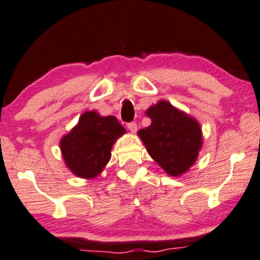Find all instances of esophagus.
<instances>
[{
  "label": "esophagus",
  "instance_id": "obj_1",
  "mask_svg": "<svg viewBox=\"0 0 260 260\" xmlns=\"http://www.w3.org/2000/svg\"><path fill=\"white\" fill-rule=\"evenodd\" d=\"M127 129L130 130V133L135 134V133H136V131H137V124L135 123V122L129 123V124H127Z\"/></svg>",
  "mask_w": 260,
  "mask_h": 260
}]
</instances>
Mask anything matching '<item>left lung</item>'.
Here are the masks:
<instances>
[{
    "mask_svg": "<svg viewBox=\"0 0 260 260\" xmlns=\"http://www.w3.org/2000/svg\"><path fill=\"white\" fill-rule=\"evenodd\" d=\"M146 114L151 124L137 135L151 159L172 177L184 174L196 162L203 144L201 125L166 100L150 106Z\"/></svg>",
    "mask_w": 260,
    "mask_h": 260,
    "instance_id": "left-lung-1",
    "label": "left lung"
}]
</instances>
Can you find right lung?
Masks as SVG:
<instances>
[{"instance_id": "1", "label": "right lung", "mask_w": 260, "mask_h": 260, "mask_svg": "<svg viewBox=\"0 0 260 260\" xmlns=\"http://www.w3.org/2000/svg\"><path fill=\"white\" fill-rule=\"evenodd\" d=\"M123 134L125 129L116 117H103L95 111H87L60 140L64 162L77 177L95 178L110 161L112 146Z\"/></svg>"}]
</instances>
